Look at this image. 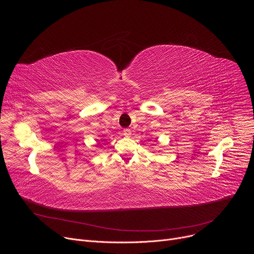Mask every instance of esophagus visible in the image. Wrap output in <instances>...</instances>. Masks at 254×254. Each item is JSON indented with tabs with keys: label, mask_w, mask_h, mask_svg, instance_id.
I'll use <instances>...</instances> for the list:
<instances>
[{
	"label": "esophagus",
	"mask_w": 254,
	"mask_h": 254,
	"mask_svg": "<svg viewBox=\"0 0 254 254\" xmlns=\"http://www.w3.org/2000/svg\"><path fill=\"white\" fill-rule=\"evenodd\" d=\"M124 134H125L126 136H130V135H131V130H130L129 128H125V129H124Z\"/></svg>",
	"instance_id": "obj_1"
}]
</instances>
